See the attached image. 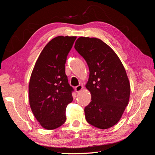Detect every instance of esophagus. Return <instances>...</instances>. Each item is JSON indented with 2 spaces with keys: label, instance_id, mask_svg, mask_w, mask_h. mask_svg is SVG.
<instances>
[{
  "label": "esophagus",
  "instance_id": "esophagus-1",
  "mask_svg": "<svg viewBox=\"0 0 155 155\" xmlns=\"http://www.w3.org/2000/svg\"><path fill=\"white\" fill-rule=\"evenodd\" d=\"M82 89H83V86L81 85H79L78 86L75 87V91H76V92H79V91H81Z\"/></svg>",
  "mask_w": 155,
  "mask_h": 155
}]
</instances>
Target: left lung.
Returning a JSON list of instances; mask_svg holds the SVG:
<instances>
[{"label": "left lung", "instance_id": "obj_1", "mask_svg": "<svg viewBox=\"0 0 155 155\" xmlns=\"http://www.w3.org/2000/svg\"><path fill=\"white\" fill-rule=\"evenodd\" d=\"M75 49L85 59L89 68L86 88L91 101L85 108L87 122L106 129L118 122L130 96V83L118 55L109 45L97 38L81 37Z\"/></svg>", "mask_w": 155, "mask_h": 155}]
</instances>
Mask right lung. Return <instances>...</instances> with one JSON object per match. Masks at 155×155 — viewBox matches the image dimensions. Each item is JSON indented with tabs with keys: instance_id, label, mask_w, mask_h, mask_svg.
I'll list each match as a JSON object with an SVG mask.
<instances>
[{
	"instance_id": "add662e5",
	"label": "right lung",
	"mask_w": 155,
	"mask_h": 155,
	"mask_svg": "<svg viewBox=\"0 0 155 155\" xmlns=\"http://www.w3.org/2000/svg\"><path fill=\"white\" fill-rule=\"evenodd\" d=\"M76 37L58 36L42 50L30 77L29 101L41 125L51 130L66 121L65 110L73 100V88L65 74V63Z\"/></svg>"
}]
</instances>
